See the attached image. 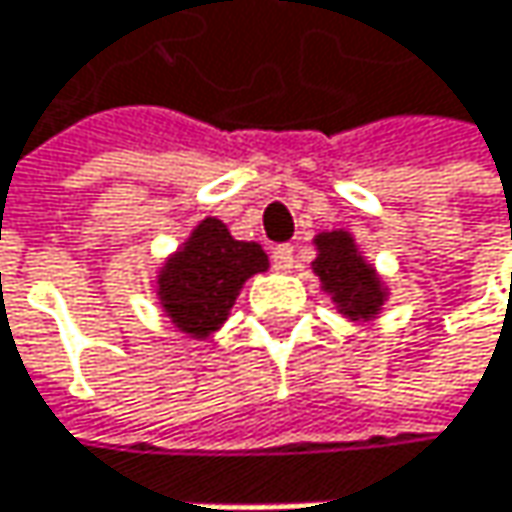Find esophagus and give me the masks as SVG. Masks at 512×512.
Masks as SVG:
<instances>
[{"label":"esophagus","mask_w":512,"mask_h":512,"mask_svg":"<svg viewBox=\"0 0 512 512\" xmlns=\"http://www.w3.org/2000/svg\"><path fill=\"white\" fill-rule=\"evenodd\" d=\"M293 263H296V249H293L290 243H284V246H275V249H272V266H275V269L290 272V269H293Z\"/></svg>","instance_id":"1"}]
</instances>
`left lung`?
<instances>
[{
    "label": "left lung",
    "mask_w": 512,
    "mask_h": 512,
    "mask_svg": "<svg viewBox=\"0 0 512 512\" xmlns=\"http://www.w3.org/2000/svg\"><path fill=\"white\" fill-rule=\"evenodd\" d=\"M314 246H317V257L311 269L317 272L323 290L332 296L338 311L347 320H358V323L373 320L382 311L388 290L382 287L376 269L361 257L353 234L323 231L317 234Z\"/></svg>",
    "instance_id": "1"
}]
</instances>
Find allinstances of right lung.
I'll use <instances>...</instances> for the list:
<instances>
[{"label":"right lung","instance_id":"1","mask_svg":"<svg viewBox=\"0 0 512 512\" xmlns=\"http://www.w3.org/2000/svg\"><path fill=\"white\" fill-rule=\"evenodd\" d=\"M266 269L257 243L234 240L225 222L207 216L159 269L156 299L183 335L207 338L228 320L243 284Z\"/></svg>","mask_w":512,"mask_h":512}]
</instances>
